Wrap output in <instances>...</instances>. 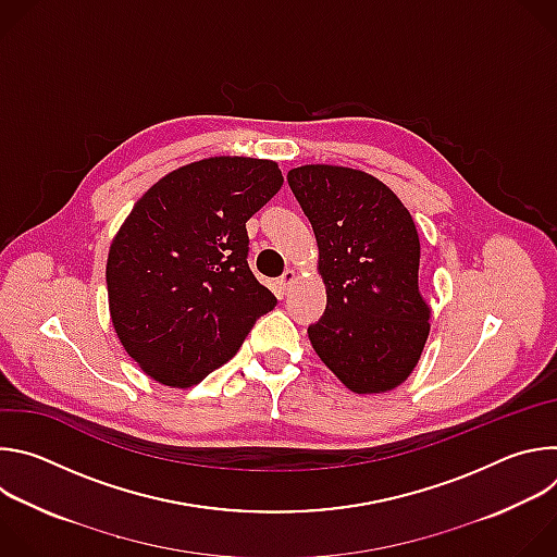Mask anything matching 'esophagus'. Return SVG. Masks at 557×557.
Listing matches in <instances>:
<instances>
[{
	"label": "esophagus",
	"instance_id": "obj_1",
	"mask_svg": "<svg viewBox=\"0 0 557 557\" xmlns=\"http://www.w3.org/2000/svg\"><path fill=\"white\" fill-rule=\"evenodd\" d=\"M295 280H297V273H295L293 269H286V271H284V275L277 280V286L286 293V290H290V286L295 284Z\"/></svg>",
	"mask_w": 557,
	"mask_h": 557
}]
</instances>
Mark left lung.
I'll list each match as a JSON object with an SVG mask.
<instances>
[{"label":"left lung","instance_id":"8db88e82","mask_svg":"<svg viewBox=\"0 0 557 557\" xmlns=\"http://www.w3.org/2000/svg\"><path fill=\"white\" fill-rule=\"evenodd\" d=\"M286 181L312 224L329 295L320 322L308 326L314 352L357 394L396 387L430 333L410 211L381 181L350 168L306 165Z\"/></svg>","mask_w":557,"mask_h":557}]
</instances>
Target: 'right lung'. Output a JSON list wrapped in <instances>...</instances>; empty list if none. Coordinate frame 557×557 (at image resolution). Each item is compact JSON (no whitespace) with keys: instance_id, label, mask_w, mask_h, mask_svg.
Returning <instances> with one entry per match:
<instances>
[{"instance_id":"1","label":"right lung","mask_w":557,"mask_h":557,"mask_svg":"<svg viewBox=\"0 0 557 557\" xmlns=\"http://www.w3.org/2000/svg\"><path fill=\"white\" fill-rule=\"evenodd\" d=\"M282 183L271 161L218 156L168 174L134 205L106 282L123 348L156 381H202L275 308L247 262V220Z\"/></svg>"}]
</instances>
